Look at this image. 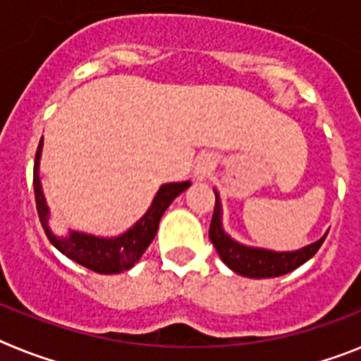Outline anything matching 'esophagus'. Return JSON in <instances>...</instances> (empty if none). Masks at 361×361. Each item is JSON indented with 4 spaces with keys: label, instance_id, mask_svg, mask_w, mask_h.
<instances>
[{
    "label": "esophagus",
    "instance_id": "1",
    "mask_svg": "<svg viewBox=\"0 0 361 361\" xmlns=\"http://www.w3.org/2000/svg\"><path fill=\"white\" fill-rule=\"evenodd\" d=\"M215 168V157H213L212 153H200L199 157L195 159V170H193V175H195L199 180L208 177L209 173Z\"/></svg>",
    "mask_w": 361,
    "mask_h": 361
}]
</instances>
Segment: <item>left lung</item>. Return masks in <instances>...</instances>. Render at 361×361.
I'll list each match as a JSON object with an SVG mask.
<instances>
[{
    "instance_id": "left-lung-1",
    "label": "left lung",
    "mask_w": 361,
    "mask_h": 361,
    "mask_svg": "<svg viewBox=\"0 0 361 361\" xmlns=\"http://www.w3.org/2000/svg\"><path fill=\"white\" fill-rule=\"evenodd\" d=\"M325 237L327 233L320 240L312 242L302 250L282 251V253L240 244L233 240L222 228V208H220L219 193L215 191V209H213V219L209 224V240L215 245L222 262L238 275L247 276V279H273V276L288 275L317 255Z\"/></svg>"
}]
</instances>
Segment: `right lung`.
<instances>
[{"label": "right lung", "instance_id": "right-lung-1", "mask_svg": "<svg viewBox=\"0 0 361 361\" xmlns=\"http://www.w3.org/2000/svg\"><path fill=\"white\" fill-rule=\"evenodd\" d=\"M41 148H43V139L36 152V162H34V195H36V208L39 215L41 226L54 247L61 251L65 257H68L73 262L81 264L86 269L101 273V275H116L128 271L130 267L139 262V258L146 251L152 240L155 238V233L159 229V220L164 215L175 197H178L184 190L191 186L190 180L186 183H170L162 184L159 188L157 195L153 199L152 206L145 213L141 220H137L133 228L114 238L95 237V235H86V233L70 231L66 237H59L52 233L49 226L50 209L44 200L43 190H41L39 180V159Z\"/></svg>", "mask_w": 361, "mask_h": 361}]
</instances>
